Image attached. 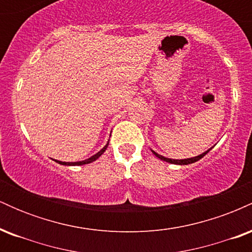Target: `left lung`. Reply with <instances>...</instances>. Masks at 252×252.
Masks as SVG:
<instances>
[{
  "instance_id": "1",
  "label": "left lung",
  "mask_w": 252,
  "mask_h": 252,
  "mask_svg": "<svg viewBox=\"0 0 252 252\" xmlns=\"http://www.w3.org/2000/svg\"><path fill=\"white\" fill-rule=\"evenodd\" d=\"M152 152L154 153V155H155V156H158V158H161V160L166 161V162H170V163H174V164H189V163L196 162V161L200 160V158H204V156L206 155L207 153L210 152V150H207V152L202 153L201 155L195 156V158H185V160H172V158H164V156H162V155H158V153H155V152H154V150H152Z\"/></svg>"
}]
</instances>
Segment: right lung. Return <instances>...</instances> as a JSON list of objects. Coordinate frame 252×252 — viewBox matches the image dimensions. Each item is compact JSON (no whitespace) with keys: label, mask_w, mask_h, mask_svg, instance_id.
Returning a JSON list of instances; mask_svg holds the SVG:
<instances>
[{"label":"right lung","mask_w":252,"mask_h":252,"mask_svg":"<svg viewBox=\"0 0 252 252\" xmlns=\"http://www.w3.org/2000/svg\"><path fill=\"white\" fill-rule=\"evenodd\" d=\"M108 146H109V143H106V146L104 147V148H103L102 150H99V152H98L97 154H94V156H91V158H88V160L79 161V162H62V161H57V162H58V163H60V164H65V166H82V164H88V163H91V162H94V160H97V158H99V156L102 155L104 152H105L106 148H108Z\"/></svg>","instance_id":"1"}]
</instances>
